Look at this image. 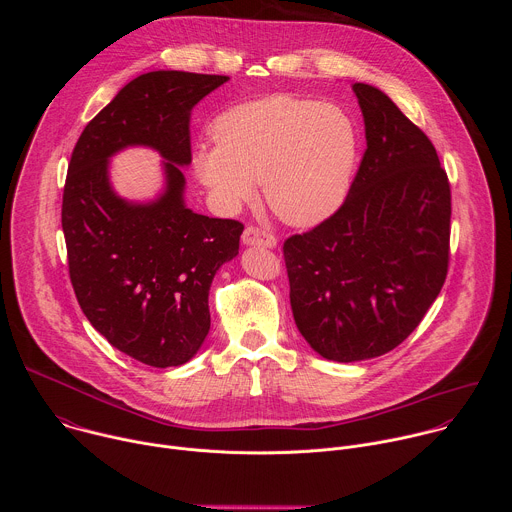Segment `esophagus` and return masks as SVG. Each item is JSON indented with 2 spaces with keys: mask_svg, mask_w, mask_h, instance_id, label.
<instances>
[{
  "mask_svg": "<svg viewBox=\"0 0 512 512\" xmlns=\"http://www.w3.org/2000/svg\"><path fill=\"white\" fill-rule=\"evenodd\" d=\"M241 243L245 247H267V249H275L277 247V239L271 233L261 231L257 227H247L243 237H241Z\"/></svg>",
  "mask_w": 512,
  "mask_h": 512,
  "instance_id": "34e87169",
  "label": "esophagus"
}]
</instances>
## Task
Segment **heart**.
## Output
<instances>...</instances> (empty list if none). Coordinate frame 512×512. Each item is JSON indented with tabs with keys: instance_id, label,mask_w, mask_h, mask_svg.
Listing matches in <instances>:
<instances>
[{
	"instance_id": "heart-1",
	"label": "heart",
	"mask_w": 512,
	"mask_h": 512,
	"mask_svg": "<svg viewBox=\"0 0 512 512\" xmlns=\"http://www.w3.org/2000/svg\"><path fill=\"white\" fill-rule=\"evenodd\" d=\"M216 145L194 154V172L212 200L235 210L263 182L267 206L296 227L330 218L346 200L360 154L352 115L334 103L267 97L214 121Z\"/></svg>"
}]
</instances>
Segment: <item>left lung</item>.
<instances>
[{
	"mask_svg": "<svg viewBox=\"0 0 512 512\" xmlns=\"http://www.w3.org/2000/svg\"><path fill=\"white\" fill-rule=\"evenodd\" d=\"M352 91L367 152L350 192L283 245L296 326L336 362L399 346L442 291L450 257V182L431 141L381 89Z\"/></svg>",
	"mask_w": 512,
	"mask_h": 512,
	"instance_id": "1",
	"label": "left lung"
}]
</instances>
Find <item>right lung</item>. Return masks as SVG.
Here are the masks:
<instances>
[{
  "instance_id": "obj_1",
  "label": "right lung",
  "mask_w": 512,
  "mask_h": 512,
  "mask_svg": "<svg viewBox=\"0 0 512 512\" xmlns=\"http://www.w3.org/2000/svg\"><path fill=\"white\" fill-rule=\"evenodd\" d=\"M229 77L152 70L127 83L85 127L68 164L62 231L81 310L111 346L156 369L180 367L210 330L208 291L239 255L243 225L186 206L192 109ZM127 147L161 154L165 188L119 197L110 158Z\"/></svg>"
}]
</instances>
